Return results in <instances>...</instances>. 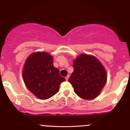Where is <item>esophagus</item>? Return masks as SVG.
Masks as SVG:
<instances>
[{
	"instance_id": "34e87169",
	"label": "esophagus",
	"mask_w": 130,
	"mask_h": 130,
	"mask_svg": "<svg viewBox=\"0 0 130 130\" xmlns=\"http://www.w3.org/2000/svg\"><path fill=\"white\" fill-rule=\"evenodd\" d=\"M69 77H70L69 74H68V75H67V76L65 77V79H66V80H68V78H69Z\"/></svg>"
}]
</instances>
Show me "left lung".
<instances>
[{
    "label": "left lung",
    "instance_id": "8db88e82",
    "mask_svg": "<svg viewBox=\"0 0 130 130\" xmlns=\"http://www.w3.org/2000/svg\"><path fill=\"white\" fill-rule=\"evenodd\" d=\"M74 71L68 79L79 97L94 99L100 93L107 80L106 71L95 57L82 54L73 61Z\"/></svg>",
    "mask_w": 130,
    "mask_h": 130
}]
</instances>
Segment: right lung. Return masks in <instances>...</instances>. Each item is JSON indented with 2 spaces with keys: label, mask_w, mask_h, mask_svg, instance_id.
Returning <instances> with one entry per match:
<instances>
[{
  "label": "right lung",
  "mask_w": 130,
  "mask_h": 130,
  "mask_svg": "<svg viewBox=\"0 0 130 130\" xmlns=\"http://www.w3.org/2000/svg\"><path fill=\"white\" fill-rule=\"evenodd\" d=\"M27 88L41 100L48 99L57 93L65 79L54 67L53 57L46 52H36L28 57L22 70Z\"/></svg>",
  "instance_id": "1"
}]
</instances>
